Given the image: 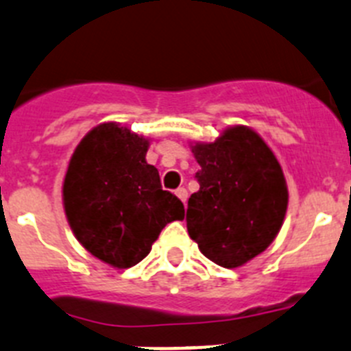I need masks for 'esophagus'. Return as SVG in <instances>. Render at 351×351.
<instances>
[{
	"label": "esophagus",
	"mask_w": 351,
	"mask_h": 351,
	"mask_svg": "<svg viewBox=\"0 0 351 351\" xmlns=\"http://www.w3.org/2000/svg\"><path fill=\"white\" fill-rule=\"evenodd\" d=\"M176 197H178L179 200L182 202V204H186V200H188V191H186L184 188H179V189H176Z\"/></svg>",
	"instance_id": "obj_1"
}]
</instances>
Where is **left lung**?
<instances>
[{
  "mask_svg": "<svg viewBox=\"0 0 351 351\" xmlns=\"http://www.w3.org/2000/svg\"><path fill=\"white\" fill-rule=\"evenodd\" d=\"M200 189L188 200L189 239L212 263L240 268L265 252L285 219L284 170L263 137L231 125L212 143H191Z\"/></svg>",
  "mask_w": 351,
  "mask_h": 351,
  "instance_id": "8db88e82",
  "label": "left lung"
}]
</instances>
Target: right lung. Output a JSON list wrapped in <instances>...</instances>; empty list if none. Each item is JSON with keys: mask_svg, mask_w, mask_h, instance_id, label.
<instances>
[{"mask_svg": "<svg viewBox=\"0 0 351 351\" xmlns=\"http://www.w3.org/2000/svg\"><path fill=\"white\" fill-rule=\"evenodd\" d=\"M151 139L120 123L94 127L80 141L62 182V204L76 240L112 268L136 266L163 228L184 219V205L163 191L146 162Z\"/></svg>", "mask_w": 351, "mask_h": 351, "instance_id": "add662e5", "label": "right lung"}]
</instances>
